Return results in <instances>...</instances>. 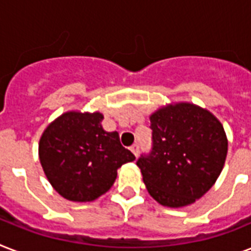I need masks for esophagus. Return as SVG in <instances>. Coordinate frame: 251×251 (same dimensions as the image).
I'll list each match as a JSON object with an SVG mask.
<instances>
[{"instance_id": "esophagus-1", "label": "esophagus", "mask_w": 251, "mask_h": 251, "mask_svg": "<svg viewBox=\"0 0 251 251\" xmlns=\"http://www.w3.org/2000/svg\"><path fill=\"white\" fill-rule=\"evenodd\" d=\"M130 150H131V152H133L135 156H138V153H139V146L133 145L131 147H130Z\"/></svg>"}]
</instances>
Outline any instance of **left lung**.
Segmentation results:
<instances>
[{"mask_svg":"<svg viewBox=\"0 0 251 251\" xmlns=\"http://www.w3.org/2000/svg\"><path fill=\"white\" fill-rule=\"evenodd\" d=\"M152 149L137 160L150 195L167 207H183L218 179L228 151L224 127L214 114L179 102L150 117Z\"/></svg>","mask_w":251,"mask_h":251,"instance_id":"1","label":"left lung"}]
</instances>
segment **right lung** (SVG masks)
<instances>
[{
	"mask_svg": "<svg viewBox=\"0 0 251 251\" xmlns=\"http://www.w3.org/2000/svg\"><path fill=\"white\" fill-rule=\"evenodd\" d=\"M102 118L99 112H68L41 135V167L54 190L69 201H95L112 187L118 168L135 160L117 131L102 129Z\"/></svg>",
	"mask_w": 251,
	"mask_h": 251,
	"instance_id": "obj_1",
	"label": "right lung"
}]
</instances>
